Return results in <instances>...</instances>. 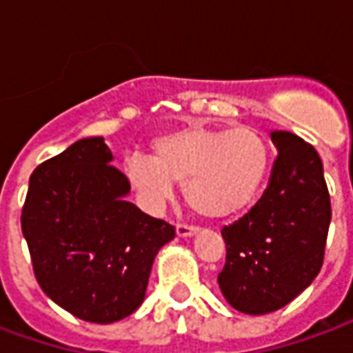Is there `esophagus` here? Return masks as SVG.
<instances>
[{
  "mask_svg": "<svg viewBox=\"0 0 353 353\" xmlns=\"http://www.w3.org/2000/svg\"><path fill=\"white\" fill-rule=\"evenodd\" d=\"M176 234L177 237H192L196 234V228L194 226H187V224H177Z\"/></svg>",
  "mask_w": 353,
  "mask_h": 353,
  "instance_id": "esophagus-1",
  "label": "esophagus"
}]
</instances>
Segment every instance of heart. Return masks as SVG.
Segmentation results:
<instances>
[{
    "label": "heart",
    "mask_w": 353,
    "mask_h": 353,
    "mask_svg": "<svg viewBox=\"0 0 353 353\" xmlns=\"http://www.w3.org/2000/svg\"><path fill=\"white\" fill-rule=\"evenodd\" d=\"M270 168V148L249 127L187 125L151 142V157H130L125 174L148 208L159 210L183 183L185 202L208 221L249 208Z\"/></svg>",
    "instance_id": "1"
}]
</instances>
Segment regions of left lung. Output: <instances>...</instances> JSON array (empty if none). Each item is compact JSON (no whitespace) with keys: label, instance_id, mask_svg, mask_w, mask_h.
Returning a JSON list of instances; mask_svg holds the SVG:
<instances>
[{"label":"left lung","instance_id":"obj_1","mask_svg":"<svg viewBox=\"0 0 353 353\" xmlns=\"http://www.w3.org/2000/svg\"><path fill=\"white\" fill-rule=\"evenodd\" d=\"M276 159L268 189L237 223L223 228L224 299L243 314L283 309L309 288L323 263L331 202L318 151L288 130H273Z\"/></svg>","mask_w":353,"mask_h":353}]
</instances>
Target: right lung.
I'll use <instances>...</instances> for the list:
<instances>
[{
  "label": "right lung",
  "mask_w": 353,
  "mask_h": 353,
  "mask_svg": "<svg viewBox=\"0 0 353 353\" xmlns=\"http://www.w3.org/2000/svg\"><path fill=\"white\" fill-rule=\"evenodd\" d=\"M104 138H82L33 170L22 234L39 286L80 320L112 323L142 305L151 268L176 230L127 200Z\"/></svg>",
  "instance_id": "1"
}]
</instances>
